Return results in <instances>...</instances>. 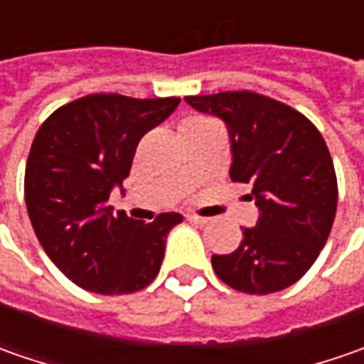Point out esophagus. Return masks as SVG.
<instances>
[{
    "instance_id": "1",
    "label": "esophagus",
    "mask_w": 364,
    "mask_h": 364,
    "mask_svg": "<svg viewBox=\"0 0 364 364\" xmlns=\"http://www.w3.org/2000/svg\"><path fill=\"white\" fill-rule=\"evenodd\" d=\"M186 218H188L190 223H194V225H208V223H210V218L198 217V215H188Z\"/></svg>"
}]
</instances>
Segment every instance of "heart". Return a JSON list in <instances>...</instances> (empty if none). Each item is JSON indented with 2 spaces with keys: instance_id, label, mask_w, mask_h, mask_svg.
Here are the masks:
<instances>
[{
  "instance_id": "1",
  "label": "heart",
  "mask_w": 364,
  "mask_h": 364,
  "mask_svg": "<svg viewBox=\"0 0 364 364\" xmlns=\"http://www.w3.org/2000/svg\"><path fill=\"white\" fill-rule=\"evenodd\" d=\"M203 121H208V119H192L190 123H203Z\"/></svg>"
}]
</instances>
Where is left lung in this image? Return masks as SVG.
Masks as SVG:
<instances>
[{
	"label": "left lung",
	"mask_w": 364,
	"mask_h": 364,
	"mask_svg": "<svg viewBox=\"0 0 364 364\" xmlns=\"http://www.w3.org/2000/svg\"><path fill=\"white\" fill-rule=\"evenodd\" d=\"M227 123L232 182L251 186L259 218L229 255H213L218 279L245 294L296 284L326 245L338 203L334 164L320 132L296 109L251 91L186 97Z\"/></svg>",
	"instance_id": "obj_1"
}]
</instances>
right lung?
I'll return each instance as SVG.
<instances>
[{"label": "right lung", "mask_w": 364, "mask_h": 364, "mask_svg": "<svg viewBox=\"0 0 364 364\" xmlns=\"http://www.w3.org/2000/svg\"><path fill=\"white\" fill-rule=\"evenodd\" d=\"M178 103L89 95L56 109L36 133L23 180L28 215L46 255L78 287L132 294L160 272L166 237L182 215L144 223L115 215L107 200L113 188L123 190L139 139Z\"/></svg>", "instance_id": "1"}]
</instances>
